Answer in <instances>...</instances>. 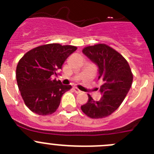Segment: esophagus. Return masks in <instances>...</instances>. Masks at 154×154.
<instances>
[{
	"instance_id": "1",
	"label": "esophagus",
	"mask_w": 154,
	"mask_h": 154,
	"mask_svg": "<svg viewBox=\"0 0 154 154\" xmlns=\"http://www.w3.org/2000/svg\"><path fill=\"white\" fill-rule=\"evenodd\" d=\"M73 89H74V91L75 93H80V92H81V91H80L78 88H76V87H74Z\"/></svg>"
}]
</instances>
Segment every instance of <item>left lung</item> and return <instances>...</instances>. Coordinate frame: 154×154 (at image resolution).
<instances>
[{"instance_id": "1", "label": "left lung", "mask_w": 154, "mask_h": 154, "mask_svg": "<svg viewBox=\"0 0 154 154\" xmlns=\"http://www.w3.org/2000/svg\"><path fill=\"white\" fill-rule=\"evenodd\" d=\"M82 53L98 67L99 79L103 84L99 92L101 99L95 101L90 95L82 106V112L92 119L108 116L117 109L129 92L133 82L130 65L119 52L104 44L88 46Z\"/></svg>"}]
</instances>
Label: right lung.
<instances>
[{"mask_svg": "<svg viewBox=\"0 0 154 154\" xmlns=\"http://www.w3.org/2000/svg\"><path fill=\"white\" fill-rule=\"evenodd\" d=\"M77 48L60 44H48L33 48L21 58L16 69L17 86L30 110L47 116L56 111L61 98L72 88L53 79L66 58Z\"/></svg>", "mask_w": 154, "mask_h": 154, "instance_id": "obj_1", "label": "right lung"}]
</instances>
